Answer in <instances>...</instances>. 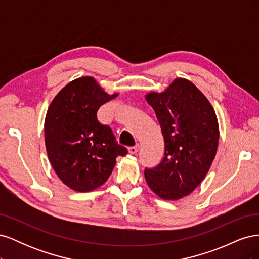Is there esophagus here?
Returning <instances> with one entry per match:
<instances>
[{
	"instance_id": "esophagus-1",
	"label": "esophagus",
	"mask_w": 259,
	"mask_h": 259,
	"mask_svg": "<svg viewBox=\"0 0 259 259\" xmlns=\"http://www.w3.org/2000/svg\"><path fill=\"white\" fill-rule=\"evenodd\" d=\"M138 149H139V146H138V145L130 147V148H128V152H130L131 154H135V153H137Z\"/></svg>"
}]
</instances>
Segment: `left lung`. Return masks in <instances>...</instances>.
Listing matches in <instances>:
<instances>
[{
	"mask_svg": "<svg viewBox=\"0 0 259 259\" xmlns=\"http://www.w3.org/2000/svg\"><path fill=\"white\" fill-rule=\"evenodd\" d=\"M146 100L165 144L159 165L145 169L146 182L161 199H182L202 183L215 159L219 128L214 108L197 86L182 77L162 93H148Z\"/></svg>",
	"mask_w": 259,
	"mask_h": 259,
	"instance_id": "left-lung-1",
	"label": "left lung"
}]
</instances>
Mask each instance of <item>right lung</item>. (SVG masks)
<instances>
[{
    "instance_id": "right-lung-1",
    "label": "right lung",
    "mask_w": 259,
    "mask_h": 259,
    "mask_svg": "<svg viewBox=\"0 0 259 259\" xmlns=\"http://www.w3.org/2000/svg\"><path fill=\"white\" fill-rule=\"evenodd\" d=\"M119 94L109 95L92 76L67 84L45 116L46 152L59 179L77 192L95 190L111 175L117 156L127 153L97 111Z\"/></svg>"
}]
</instances>
